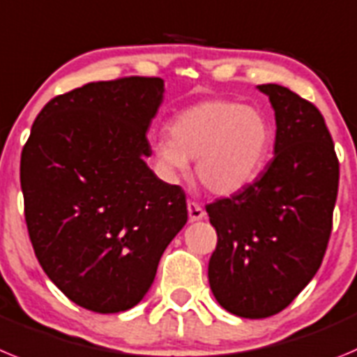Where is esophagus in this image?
Listing matches in <instances>:
<instances>
[{"label":"esophagus","instance_id":"34e87169","mask_svg":"<svg viewBox=\"0 0 357 357\" xmlns=\"http://www.w3.org/2000/svg\"><path fill=\"white\" fill-rule=\"evenodd\" d=\"M186 208H188V218H190V222H197V220H202V218L206 217L204 210H202L201 204H197V202L188 201Z\"/></svg>","mask_w":357,"mask_h":357}]
</instances>
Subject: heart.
<instances>
[{
    "label": "heart",
    "instance_id": "obj_1",
    "mask_svg": "<svg viewBox=\"0 0 357 357\" xmlns=\"http://www.w3.org/2000/svg\"><path fill=\"white\" fill-rule=\"evenodd\" d=\"M169 135L151 144L153 158L167 181H178L195 160V176L208 192L233 195L255 181L271 151V124L255 107L208 99L179 112Z\"/></svg>",
    "mask_w": 357,
    "mask_h": 357
}]
</instances>
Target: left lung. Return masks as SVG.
Segmentation results:
<instances>
[{
    "instance_id": "1",
    "label": "left lung",
    "mask_w": 357,
    "mask_h": 357,
    "mask_svg": "<svg viewBox=\"0 0 357 357\" xmlns=\"http://www.w3.org/2000/svg\"><path fill=\"white\" fill-rule=\"evenodd\" d=\"M275 117L274 158L252 185L208 204L217 249L208 279L217 303L243 319L282 311L320 268L340 165L322 114L275 83L256 86Z\"/></svg>"
}]
</instances>
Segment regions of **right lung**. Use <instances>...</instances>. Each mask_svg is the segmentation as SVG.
I'll list each match as a JSON object with an SVG mask.
<instances>
[{
    "instance_id": "right-lung-1",
    "label": "right lung",
    "mask_w": 357,
    "mask_h": 357,
    "mask_svg": "<svg viewBox=\"0 0 357 357\" xmlns=\"http://www.w3.org/2000/svg\"><path fill=\"white\" fill-rule=\"evenodd\" d=\"M163 94L162 78L86 83L47 102L22 149L35 256L85 310L137 306L188 218L185 192L146 163L153 153L146 133Z\"/></svg>"
}]
</instances>
